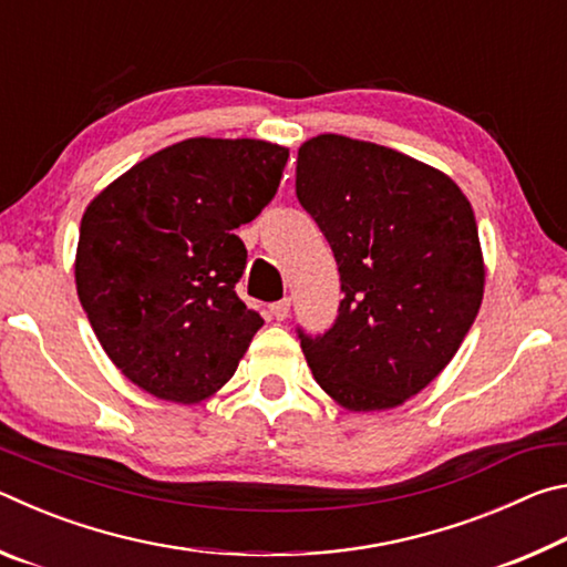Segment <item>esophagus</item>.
Instances as JSON below:
<instances>
[{
    "mask_svg": "<svg viewBox=\"0 0 567 567\" xmlns=\"http://www.w3.org/2000/svg\"><path fill=\"white\" fill-rule=\"evenodd\" d=\"M270 312L275 315L277 320H285L287 315H290V297H282V300H277L270 305Z\"/></svg>",
    "mask_w": 567,
    "mask_h": 567,
    "instance_id": "obj_1",
    "label": "esophagus"
}]
</instances>
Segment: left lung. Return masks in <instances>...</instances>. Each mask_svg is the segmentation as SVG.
Listing matches in <instances>:
<instances>
[{"label": "left lung", "instance_id": "left-lung-1", "mask_svg": "<svg viewBox=\"0 0 567 567\" xmlns=\"http://www.w3.org/2000/svg\"><path fill=\"white\" fill-rule=\"evenodd\" d=\"M297 199L338 262L332 328H297L340 405L398 408L453 360L483 302L473 207L453 179L402 152L320 134L297 150Z\"/></svg>", "mask_w": 567, "mask_h": 567}]
</instances>
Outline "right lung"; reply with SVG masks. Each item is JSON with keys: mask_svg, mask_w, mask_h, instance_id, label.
<instances>
[{"mask_svg": "<svg viewBox=\"0 0 567 567\" xmlns=\"http://www.w3.org/2000/svg\"><path fill=\"white\" fill-rule=\"evenodd\" d=\"M287 157L262 140H185L90 203L76 295L110 360L150 395L209 398L262 328L235 290L247 265L235 229L272 203Z\"/></svg>", "mask_w": 567, "mask_h": 567, "instance_id": "add662e5", "label": "right lung"}]
</instances>
